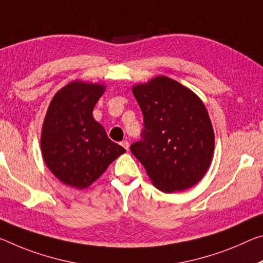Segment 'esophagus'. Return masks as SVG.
Listing matches in <instances>:
<instances>
[{"mask_svg": "<svg viewBox=\"0 0 263 263\" xmlns=\"http://www.w3.org/2000/svg\"><path fill=\"white\" fill-rule=\"evenodd\" d=\"M120 145H122V146H123L125 149H126V151H128V147H130V144H128L127 140L122 141V143H120Z\"/></svg>", "mask_w": 263, "mask_h": 263, "instance_id": "1", "label": "esophagus"}]
</instances>
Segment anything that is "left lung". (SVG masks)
<instances>
[{
  "instance_id": "obj_1",
  "label": "left lung",
  "mask_w": 263,
  "mask_h": 263,
  "mask_svg": "<svg viewBox=\"0 0 263 263\" xmlns=\"http://www.w3.org/2000/svg\"><path fill=\"white\" fill-rule=\"evenodd\" d=\"M144 115L143 140L131 145L152 184L165 193L201 180L213 159L214 130L205 104L189 87L166 76L136 84Z\"/></svg>"
}]
</instances>
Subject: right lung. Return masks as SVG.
Segmentation results:
<instances>
[{
  "label": "right lung",
  "instance_id": "1",
  "mask_svg": "<svg viewBox=\"0 0 263 263\" xmlns=\"http://www.w3.org/2000/svg\"><path fill=\"white\" fill-rule=\"evenodd\" d=\"M105 85L72 81L49 104L41 133L42 157L64 185L87 189L125 148L109 139L92 111Z\"/></svg>",
  "mask_w": 263,
  "mask_h": 263
}]
</instances>
